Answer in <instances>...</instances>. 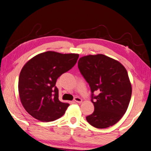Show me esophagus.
I'll list each match as a JSON object with an SVG mask.
<instances>
[{
    "label": "esophagus",
    "instance_id": "obj_1",
    "mask_svg": "<svg viewBox=\"0 0 151 151\" xmlns=\"http://www.w3.org/2000/svg\"><path fill=\"white\" fill-rule=\"evenodd\" d=\"M74 101H75L76 102H78V103H81L82 102V100L79 97H76V98H74Z\"/></svg>",
    "mask_w": 151,
    "mask_h": 151
}]
</instances>
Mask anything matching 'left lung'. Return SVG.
<instances>
[{"label":"left lung","instance_id":"1","mask_svg":"<svg viewBox=\"0 0 151 151\" xmlns=\"http://www.w3.org/2000/svg\"><path fill=\"white\" fill-rule=\"evenodd\" d=\"M78 67L91 87L95 107L86 116L87 121L100 129L115 125L125 114L131 99L132 85L125 67L103 54L81 57ZM95 91L99 93L97 96Z\"/></svg>","mask_w":151,"mask_h":151}]
</instances>
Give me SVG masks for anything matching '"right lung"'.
I'll return each mask as SVG.
<instances>
[{
	"label": "right lung",
	"mask_w": 151,
	"mask_h": 151,
	"mask_svg": "<svg viewBox=\"0 0 151 151\" xmlns=\"http://www.w3.org/2000/svg\"><path fill=\"white\" fill-rule=\"evenodd\" d=\"M77 53L46 51L30 59L19 78L21 102L30 116L42 122L60 118L70 104L58 100L56 80L77 61Z\"/></svg>",
	"instance_id": "obj_1"
}]
</instances>
